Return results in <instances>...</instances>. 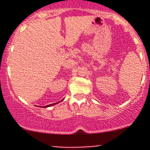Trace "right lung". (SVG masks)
<instances>
[{"instance_id":"right-lung-1","label":"right lung","mask_w":150,"mask_h":150,"mask_svg":"<svg viewBox=\"0 0 150 150\" xmlns=\"http://www.w3.org/2000/svg\"><path fill=\"white\" fill-rule=\"evenodd\" d=\"M63 100V99H62ZM62 101H60V102H62ZM57 103H59V102H57V103H55V104H49V105H47V106H45L44 107H50V106H52V105H54V104H57Z\"/></svg>"}]
</instances>
